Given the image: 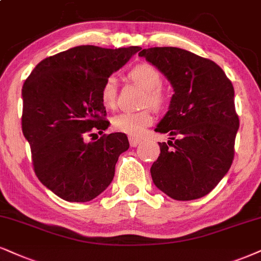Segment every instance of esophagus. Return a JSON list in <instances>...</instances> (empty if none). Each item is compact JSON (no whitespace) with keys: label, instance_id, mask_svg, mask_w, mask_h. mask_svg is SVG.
<instances>
[{"label":"esophagus","instance_id":"1","mask_svg":"<svg viewBox=\"0 0 261 261\" xmlns=\"http://www.w3.org/2000/svg\"><path fill=\"white\" fill-rule=\"evenodd\" d=\"M140 143H141V140H140V139H137V138L129 137V144H130V146L136 147V146H138V145H139V144H140Z\"/></svg>","mask_w":261,"mask_h":261}]
</instances>
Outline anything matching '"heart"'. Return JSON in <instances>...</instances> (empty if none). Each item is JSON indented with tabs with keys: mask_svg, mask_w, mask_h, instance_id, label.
Masks as SVG:
<instances>
[{
	"mask_svg": "<svg viewBox=\"0 0 261 261\" xmlns=\"http://www.w3.org/2000/svg\"><path fill=\"white\" fill-rule=\"evenodd\" d=\"M129 77L133 82L146 91L145 104L161 108L166 101V96L162 89V73L160 70L150 64H139L129 72ZM117 95V81L114 76L109 77L104 82L100 91V99L105 108H114ZM153 116L150 110L139 112H121L112 118V128L121 133L139 138L145 133V129L152 124Z\"/></svg>",
	"mask_w": 261,
	"mask_h": 261,
	"instance_id": "1",
	"label": "heart"
}]
</instances>
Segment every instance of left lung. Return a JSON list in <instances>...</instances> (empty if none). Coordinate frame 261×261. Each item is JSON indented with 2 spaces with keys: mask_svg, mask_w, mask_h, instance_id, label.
Instances as JSON below:
<instances>
[{
  "mask_svg": "<svg viewBox=\"0 0 261 261\" xmlns=\"http://www.w3.org/2000/svg\"><path fill=\"white\" fill-rule=\"evenodd\" d=\"M139 57L156 66L174 91L155 129L170 140L159 143L161 153L150 169L153 184L178 201L203 197L232 165L240 127L232 83L214 62L181 48H147Z\"/></svg>",
  "mask_w": 261,
  "mask_h": 261,
  "instance_id": "8db88e82",
  "label": "left lung"
}]
</instances>
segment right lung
Returning <instances> with one entry per match:
<instances>
[{"instance_id": "add662e5", "label": "right lung", "mask_w": 261, "mask_h": 261, "mask_svg": "<svg viewBox=\"0 0 261 261\" xmlns=\"http://www.w3.org/2000/svg\"><path fill=\"white\" fill-rule=\"evenodd\" d=\"M140 49L70 48L38 63L22 86L21 127L35 173L60 198L88 202L114 179L118 156L129 147L127 136L89 143L86 137L109 127L101 87Z\"/></svg>"}]
</instances>
